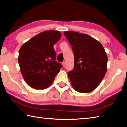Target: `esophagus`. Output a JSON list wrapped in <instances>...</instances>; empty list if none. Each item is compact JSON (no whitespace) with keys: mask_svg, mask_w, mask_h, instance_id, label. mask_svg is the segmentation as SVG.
Wrapping results in <instances>:
<instances>
[{"mask_svg":"<svg viewBox=\"0 0 127 127\" xmlns=\"http://www.w3.org/2000/svg\"><path fill=\"white\" fill-rule=\"evenodd\" d=\"M62 65H63V66H65V62H63L62 63Z\"/></svg>","mask_w":127,"mask_h":127,"instance_id":"1","label":"esophagus"}]
</instances>
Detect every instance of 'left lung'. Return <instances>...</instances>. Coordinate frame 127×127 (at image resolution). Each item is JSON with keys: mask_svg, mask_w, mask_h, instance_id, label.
Returning a JSON list of instances; mask_svg holds the SVG:
<instances>
[{"mask_svg": "<svg viewBox=\"0 0 127 127\" xmlns=\"http://www.w3.org/2000/svg\"><path fill=\"white\" fill-rule=\"evenodd\" d=\"M64 33L74 55V68L68 74L72 87L78 92L89 93L106 74L107 54L99 41L86 34L72 31Z\"/></svg>", "mask_w": 127, "mask_h": 127, "instance_id": "8db88e82", "label": "left lung"}]
</instances>
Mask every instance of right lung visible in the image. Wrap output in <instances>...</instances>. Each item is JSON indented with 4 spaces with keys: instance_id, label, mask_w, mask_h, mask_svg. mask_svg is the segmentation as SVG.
Wrapping results in <instances>:
<instances>
[{
    "instance_id": "obj_1",
    "label": "right lung",
    "mask_w": 127,
    "mask_h": 127,
    "mask_svg": "<svg viewBox=\"0 0 127 127\" xmlns=\"http://www.w3.org/2000/svg\"><path fill=\"white\" fill-rule=\"evenodd\" d=\"M61 37L59 31L48 30L34 36L21 47L19 65L23 79L31 87L46 89L58 73L62 65L55 61L53 45Z\"/></svg>"
}]
</instances>
